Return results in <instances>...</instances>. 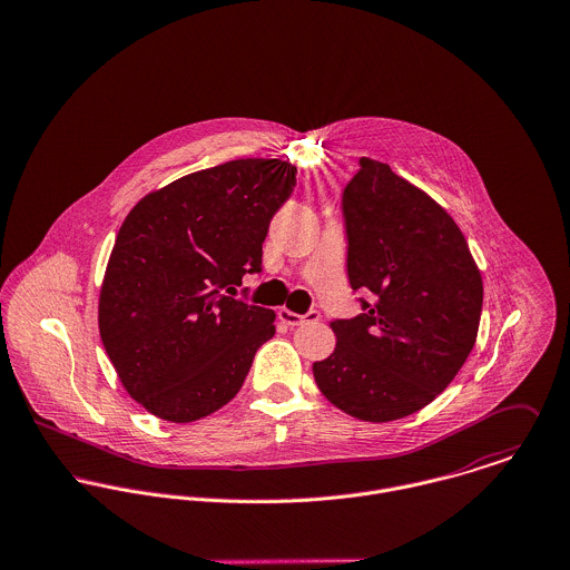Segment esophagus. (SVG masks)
I'll use <instances>...</instances> for the list:
<instances>
[{
    "instance_id": "obj_1",
    "label": "esophagus",
    "mask_w": 570,
    "mask_h": 570,
    "mask_svg": "<svg viewBox=\"0 0 570 570\" xmlns=\"http://www.w3.org/2000/svg\"><path fill=\"white\" fill-rule=\"evenodd\" d=\"M277 316H279L286 325H302V323H306V321H318L321 313H318V311H311L308 315H297V313H293V311H288V308H279Z\"/></svg>"
}]
</instances>
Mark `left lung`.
<instances>
[{"instance_id": "8db88e82", "label": "left lung", "mask_w": 570, "mask_h": 570, "mask_svg": "<svg viewBox=\"0 0 570 570\" xmlns=\"http://www.w3.org/2000/svg\"><path fill=\"white\" fill-rule=\"evenodd\" d=\"M343 216L350 284L374 299L330 323L336 347L313 365L316 386L356 420H400L431 404L470 356L481 271L442 205L376 159H361Z\"/></svg>"}]
</instances>
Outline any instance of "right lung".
Here are the masks:
<instances>
[{
    "instance_id": "1",
    "label": "right lung",
    "mask_w": 570,
    "mask_h": 570,
    "mask_svg": "<svg viewBox=\"0 0 570 570\" xmlns=\"http://www.w3.org/2000/svg\"><path fill=\"white\" fill-rule=\"evenodd\" d=\"M282 159H236L146 194L109 257L98 327L128 395L188 424L243 386L275 313L234 299L262 268L273 214L297 184Z\"/></svg>"
}]
</instances>
